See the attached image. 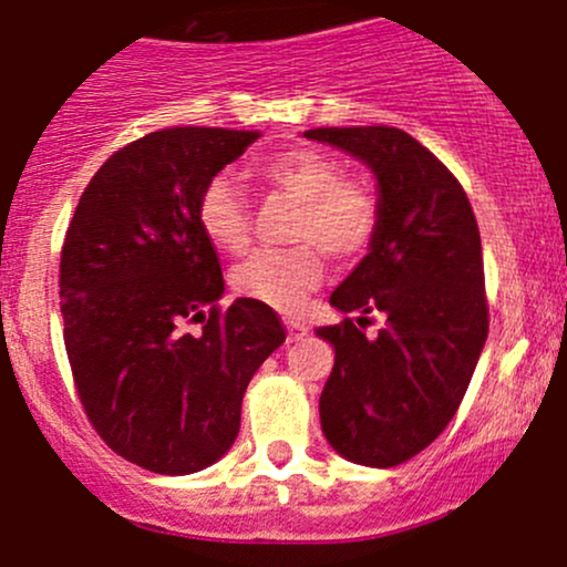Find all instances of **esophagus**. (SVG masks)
Returning a JSON list of instances; mask_svg holds the SVG:
<instances>
[{"label":"esophagus","instance_id":"1","mask_svg":"<svg viewBox=\"0 0 567 567\" xmlns=\"http://www.w3.org/2000/svg\"><path fill=\"white\" fill-rule=\"evenodd\" d=\"M285 326H288V340L290 342L301 340V337L307 334V326L301 323V320H285Z\"/></svg>","mask_w":567,"mask_h":567}]
</instances>
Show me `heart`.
Segmentation results:
<instances>
[{
    "label": "heart",
    "mask_w": 567,
    "mask_h": 567,
    "mask_svg": "<svg viewBox=\"0 0 567 567\" xmlns=\"http://www.w3.org/2000/svg\"><path fill=\"white\" fill-rule=\"evenodd\" d=\"M266 186L299 203L285 249L251 251L233 268V290L282 312H299L323 277L326 251L351 260L370 247L379 230V199L359 177L342 175L340 164L312 147H293L255 167ZM197 225L219 251L238 255L249 244V205L236 183L216 175L197 199Z\"/></svg>",
    "instance_id": "1"
}]
</instances>
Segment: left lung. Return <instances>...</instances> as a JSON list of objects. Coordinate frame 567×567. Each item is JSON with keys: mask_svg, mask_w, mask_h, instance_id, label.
I'll return each instance as SVG.
<instances>
[{"mask_svg": "<svg viewBox=\"0 0 567 567\" xmlns=\"http://www.w3.org/2000/svg\"><path fill=\"white\" fill-rule=\"evenodd\" d=\"M305 136L379 177V230L329 299L362 318L318 329L334 346L320 427L342 458L390 468L450 425L488 337L477 219L458 177L405 131L353 125ZM370 311L388 316L379 338L361 331Z\"/></svg>", "mask_w": 567, "mask_h": 567, "instance_id": "1", "label": "left lung"}]
</instances>
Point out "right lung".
I'll return each mask as SVG.
<instances>
[{
    "label": "right lung",
    "mask_w": 567,
    "mask_h": 567,
    "mask_svg": "<svg viewBox=\"0 0 567 567\" xmlns=\"http://www.w3.org/2000/svg\"><path fill=\"white\" fill-rule=\"evenodd\" d=\"M260 131L164 128L106 158L60 255L65 351L84 414L125 461L192 474L233 447L251 375L285 342L268 305L227 310L197 225L205 183ZM199 322V332H186Z\"/></svg>",
    "instance_id": "1"
}]
</instances>
